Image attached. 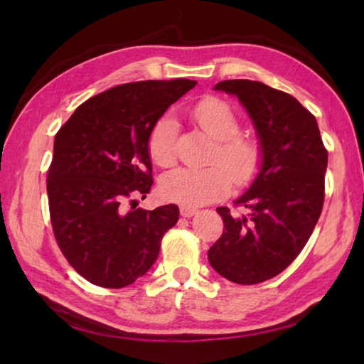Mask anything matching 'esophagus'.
Wrapping results in <instances>:
<instances>
[{
	"mask_svg": "<svg viewBox=\"0 0 364 364\" xmlns=\"http://www.w3.org/2000/svg\"><path fill=\"white\" fill-rule=\"evenodd\" d=\"M180 213H181L183 218H192V215H196V214L198 213V210H197V208H194V206L183 205V206L180 208Z\"/></svg>",
	"mask_w": 364,
	"mask_h": 364,
	"instance_id": "obj_1",
	"label": "esophagus"
}]
</instances>
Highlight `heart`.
Masks as SVG:
<instances>
[{"mask_svg":"<svg viewBox=\"0 0 364 364\" xmlns=\"http://www.w3.org/2000/svg\"><path fill=\"white\" fill-rule=\"evenodd\" d=\"M192 119L218 141L214 162L222 166L208 168H175L161 178L159 189L164 198L186 206H200L225 197L231 183L245 184L257 175L261 164L259 145L250 137L239 134L241 123L236 112L220 98L206 97L192 109ZM176 122L170 114L154 123L146 149L154 164L168 167L175 162ZM226 167L223 168V166Z\"/></svg>","mask_w":364,"mask_h":364,"instance_id":"1","label":"heart"}]
</instances>
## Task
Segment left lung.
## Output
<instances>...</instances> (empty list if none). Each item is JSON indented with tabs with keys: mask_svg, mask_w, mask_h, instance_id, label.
<instances>
[{
	"mask_svg": "<svg viewBox=\"0 0 364 364\" xmlns=\"http://www.w3.org/2000/svg\"><path fill=\"white\" fill-rule=\"evenodd\" d=\"M214 90L237 97L249 114L261 164L235 200L249 213L218 208L225 228L208 259L227 280L257 284L283 272L310 239L323 205L328 153L314 115L286 92L250 80L222 81Z\"/></svg>",
	"mask_w": 364,
	"mask_h": 364,
	"instance_id": "obj_1",
	"label": "left lung"
}]
</instances>
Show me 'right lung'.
Wrapping results in <instances>:
<instances>
[{
	"mask_svg": "<svg viewBox=\"0 0 364 364\" xmlns=\"http://www.w3.org/2000/svg\"><path fill=\"white\" fill-rule=\"evenodd\" d=\"M197 81H137L84 102L54 137L46 178L51 225L72 267L103 288H125L154 264L176 205L127 211L153 184L150 131ZM136 200H133V203Z\"/></svg>",
	"mask_w": 364,
	"mask_h": 364,
	"instance_id": "obj_1",
	"label": "right lung"
}]
</instances>
